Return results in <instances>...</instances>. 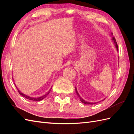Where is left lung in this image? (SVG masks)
Listing matches in <instances>:
<instances>
[{
	"instance_id": "8db88e82",
	"label": "left lung",
	"mask_w": 134,
	"mask_h": 134,
	"mask_svg": "<svg viewBox=\"0 0 134 134\" xmlns=\"http://www.w3.org/2000/svg\"><path fill=\"white\" fill-rule=\"evenodd\" d=\"M111 35H112V34ZM112 40L113 41V42H114V43H115V46H116V48H117V51H118V50H119V49H118V45H117V42H116V39H115V37H112ZM75 91H76V93L77 95H78V96L79 97V99H80V100L81 102H82V103H84V104H94V103H91V102H87L86 100H84V99L82 98V97H81L80 96L79 94V93H78V91H77V90H76V88H75Z\"/></svg>"
}]
</instances>
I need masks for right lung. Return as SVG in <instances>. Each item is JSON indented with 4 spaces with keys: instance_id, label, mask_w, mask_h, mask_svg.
Returning <instances> with one entry per match:
<instances>
[{
    "instance_id": "add662e5",
    "label": "right lung",
    "mask_w": 134,
    "mask_h": 134,
    "mask_svg": "<svg viewBox=\"0 0 134 134\" xmlns=\"http://www.w3.org/2000/svg\"><path fill=\"white\" fill-rule=\"evenodd\" d=\"M14 84H15V83H14ZM15 87H16V86H15ZM51 88H52V87L51 88V89L49 90V91H48V92L46 93V94H44V95H43V96H41V97H37V98H35V97H30V96H27V95H26V94H23V93H22L21 91H19V90H18V89H17V90H18V93H19V94H21V96H22L23 97H25V98H26V99H29V100H34V101H40V100H41L43 99L44 98H45V97H46V96H47L48 94H49V93L50 92Z\"/></svg>"
}]
</instances>
